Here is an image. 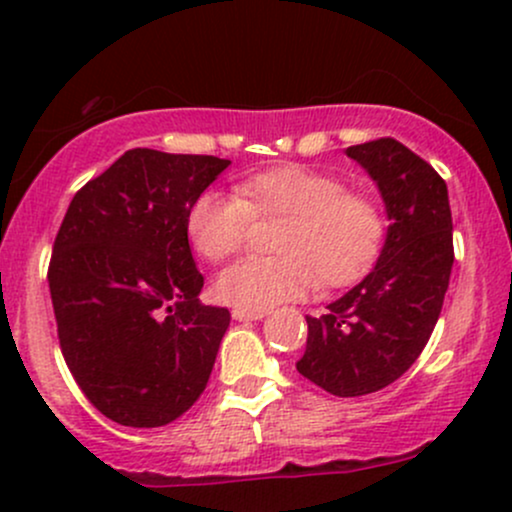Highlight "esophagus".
I'll use <instances>...</instances> for the list:
<instances>
[{"label": "esophagus", "instance_id": "esophagus-1", "mask_svg": "<svg viewBox=\"0 0 512 512\" xmlns=\"http://www.w3.org/2000/svg\"><path fill=\"white\" fill-rule=\"evenodd\" d=\"M267 315V310H260V313H250V310H233V320L238 322H248V320H262Z\"/></svg>", "mask_w": 512, "mask_h": 512}]
</instances>
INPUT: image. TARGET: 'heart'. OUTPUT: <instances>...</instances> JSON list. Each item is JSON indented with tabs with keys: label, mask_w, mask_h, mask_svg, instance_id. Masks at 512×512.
I'll list each match as a JSON object with an SVG mask.
<instances>
[{
	"label": "heart",
	"mask_w": 512,
	"mask_h": 512,
	"mask_svg": "<svg viewBox=\"0 0 512 512\" xmlns=\"http://www.w3.org/2000/svg\"><path fill=\"white\" fill-rule=\"evenodd\" d=\"M281 216L276 257H250L216 281V298L260 313L313 291L349 286L368 274L385 240V216L373 197L346 192L330 173L279 166L240 180L236 195L207 190L187 211V236L204 260L223 262L243 250L252 219Z\"/></svg>",
	"instance_id": "obj_1"
}]
</instances>
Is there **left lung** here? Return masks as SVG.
Returning <instances> with one entry per match:
<instances>
[{"instance_id":"1","label":"left lung","mask_w":512,"mask_h":512,"mask_svg":"<svg viewBox=\"0 0 512 512\" xmlns=\"http://www.w3.org/2000/svg\"><path fill=\"white\" fill-rule=\"evenodd\" d=\"M383 195L387 236L361 284L305 317L308 344L298 373L337 397H361L395 383L436 327L450 284L452 214L448 185L421 156L385 137L346 149Z\"/></svg>"}]
</instances>
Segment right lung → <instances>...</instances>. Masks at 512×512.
I'll return each instance as SVG.
<instances>
[{
	"mask_svg": "<svg viewBox=\"0 0 512 512\" xmlns=\"http://www.w3.org/2000/svg\"><path fill=\"white\" fill-rule=\"evenodd\" d=\"M231 161L129 149L76 192L48 281L62 356L101 414L166 426L197 402L231 313L199 303L187 211Z\"/></svg>",
	"mask_w": 512,
	"mask_h": 512,
	"instance_id": "obj_1",
	"label": "right lung"
}]
</instances>
